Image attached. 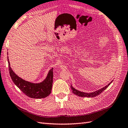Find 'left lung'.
<instances>
[{
	"mask_svg": "<svg viewBox=\"0 0 128 128\" xmlns=\"http://www.w3.org/2000/svg\"><path fill=\"white\" fill-rule=\"evenodd\" d=\"M112 81H113V80H112V81L110 83L108 84L107 85L104 86V87H103V88H102L101 89H100V90H98L96 91H95V92H92V93H85V92H81V91H79V90H77L75 89L74 88V87H72V85H71V88L72 90V92L74 93V94L76 95V96H80V97L93 98V97L96 96H98V95H99L100 94H101L102 92H103L104 90H105L109 85H110V84L112 82Z\"/></svg>",
	"mask_w": 128,
	"mask_h": 128,
	"instance_id": "left-lung-1",
	"label": "left lung"
}]
</instances>
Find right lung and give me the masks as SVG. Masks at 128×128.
Here are the masks:
<instances>
[{
	"mask_svg": "<svg viewBox=\"0 0 128 128\" xmlns=\"http://www.w3.org/2000/svg\"><path fill=\"white\" fill-rule=\"evenodd\" d=\"M8 54V53H7ZM8 60L10 75L15 85L28 97L34 98H44L49 96L52 90L53 82V68L49 70L46 78L40 83H32L18 76L12 70Z\"/></svg>",
	"mask_w": 128,
	"mask_h": 128,
	"instance_id": "obj_1",
	"label": "right lung"
}]
</instances>
